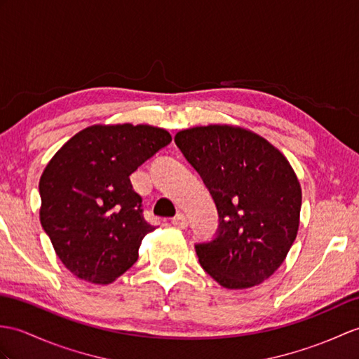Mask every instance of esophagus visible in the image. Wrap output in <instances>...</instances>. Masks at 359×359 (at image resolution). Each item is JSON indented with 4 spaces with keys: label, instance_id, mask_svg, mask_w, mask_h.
Segmentation results:
<instances>
[{
    "label": "esophagus",
    "instance_id": "34e87169",
    "mask_svg": "<svg viewBox=\"0 0 359 359\" xmlns=\"http://www.w3.org/2000/svg\"><path fill=\"white\" fill-rule=\"evenodd\" d=\"M171 223L174 224V226L176 228H187L188 226V219H187V215L185 214H182V212H179L176 217H174L172 220H171Z\"/></svg>",
    "mask_w": 359,
    "mask_h": 359
}]
</instances>
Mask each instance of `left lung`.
Returning a JSON list of instances; mask_svg holds the SVG:
<instances>
[{"instance_id":"1","label":"left lung","mask_w":359,"mask_h":359,"mask_svg":"<svg viewBox=\"0 0 359 359\" xmlns=\"http://www.w3.org/2000/svg\"><path fill=\"white\" fill-rule=\"evenodd\" d=\"M174 142L219 211L217 237L196 245L202 268L226 289L268 280L299 226L302 187L289 161L257 133L232 125L182 130Z\"/></svg>"}]
</instances>
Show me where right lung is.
I'll return each instance as SVG.
<instances>
[{"mask_svg":"<svg viewBox=\"0 0 359 359\" xmlns=\"http://www.w3.org/2000/svg\"><path fill=\"white\" fill-rule=\"evenodd\" d=\"M171 142L153 125H91L57 149L39 179V220L78 278L110 285L139 257L154 226L130 176Z\"/></svg>","mask_w":359,"mask_h":359,"instance_id":"right-lung-1","label":"right lung"}]
</instances>
